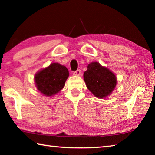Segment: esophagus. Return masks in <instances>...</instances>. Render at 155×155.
<instances>
[{"label":"esophagus","mask_w":155,"mask_h":155,"mask_svg":"<svg viewBox=\"0 0 155 155\" xmlns=\"http://www.w3.org/2000/svg\"><path fill=\"white\" fill-rule=\"evenodd\" d=\"M73 74L75 76H80L81 75V70L80 69H78L77 70H76L74 72H73Z\"/></svg>","instance_id":"1"}]
</instances>
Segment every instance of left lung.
Segmentation results:
<instances>
[{
  "instance_id": "left-lung-1",
  "label": "left lung",
  "mask_w": 155,
  "mask_h": 155,
  "mask_svg": "<svg viewBox=\"0 0 155 155\" xmlns=\"http://www.w3.org/2000/svg\"><path fill=\"white\" fill-rule=\"evenodd\" d=\"M83 77L88 90L97 98L108 96L116 85L115 75L98 62H92L88 65Z\"/></svg>"
}]
</instances>
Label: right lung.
<instances>
[{
  "mask_svg": "<svg viewBox=\"0 0 155 155\" xmlns=\"http://www.w3.org/2000/svg\"><path fill=\"white\" fill-rule=\"evenodd\" d=\"M68 76L69 72L66 67L53 63L35 74L37 88L44 95H54L64 88Z\"/></svg>",
  "mask_w": 155,
  "mask_h": 155,
  "instance_id": "1",
  "label": "right lung"
}]
</instances>
